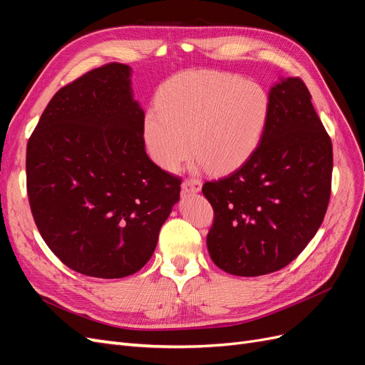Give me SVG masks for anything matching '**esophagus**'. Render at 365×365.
Returning <instances> with one entry per match:
<instances>
[{
	"label": "esophagus",
	"mask_w": 365,
	"mask_h": 365,
	"mask_svg": "<svg viewBox=\"0 0 365 365\" xmlns=\"http://www.w3.org/2000/svg\"><path fill=\"white\" fill-rule=\"evenodd\" d=\"M181 187L184 193H200L202 189V184L200 180H187L182 182Z\"/></svg>",
	"instance_id": "34e87169"
}]
</instances>
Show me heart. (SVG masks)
Wrapping results in <instances>:
<instances>
[{
	"label": "heart",
	"mask_w": 365,
	"mask_h": 365,
	"mask_svg": "<svg viewBox=\"0 0 365 365\" xmlns=\"http://www.w3.org/2000/svg\"><path fill=\"white\" fill-rule=\"evenodd\" d=\"M269 111V97L256 82L219 71H189L161 86L157 108L146 113L143 135L150 158L164 170L178 169L193 150L207 170L224 175L254 155Z\"/></svg>",
	"instance_id": "obj_1"
}]
</instances>
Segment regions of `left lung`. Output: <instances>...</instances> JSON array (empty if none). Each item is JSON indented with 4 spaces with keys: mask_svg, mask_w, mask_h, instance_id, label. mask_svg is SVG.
I'll list each match as a JSON object with an SVG mask.
<instances>
[{
    "mask_svg": "<svg viewBox=\"0 0 365 365\" xmlns=\"http://www.w3.org/2000/svg\"><path fill=\"white\" fill-rule=\"evenodd\" d=\"M268 97L269 120L254 155L202 187L215 210L210 257L239 277L291 263L322 225L330 197L332 141L311 93L297 77H280Z\"/></svg>",
    "mask_w": 365,
    "mask_h": 365,
    "instance_id": "left-lung-1",
    "label": "left lung"
}]
</instances>
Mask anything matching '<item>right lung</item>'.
<instances>
[{"instance_id":"right-lung-1","label":"right lung","mask_w":365,"mask_h":365,"mask_svg":"<svg viewBox=\"0 0 365 365\" xmlns=\"http://www.w3.org/2000/svg\"><path fill=\"white\" fill-rule=\"evenodd\" d=\"M132 68L108 63L61 88L27 145V192L48 248L98 279L140 271L180 201L181 180L148 157Z\"/></svg>"}]
</instances>
